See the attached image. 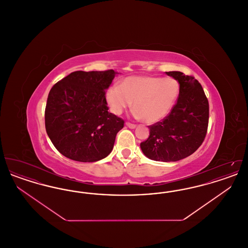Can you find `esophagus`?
Returning a JSON list of instances; mask_svg holds the SVG:
<instances>
[{"label": "esophagus", "instance_id": "1", "mask_svg": "<svg viewBox=\"0 0 248 248\" xmlns=\"http://www.w3.org/2000/svg\"><path fill=\"white\" fill-rule=\"evenodd\" d=\"M129 128H135L136 127V124H132V123H130V122H126V124H125Z\"/></svg>", "mask_w": 248, "mask_h": 248}]
</instances>
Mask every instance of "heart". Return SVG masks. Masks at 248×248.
<instances>
[{"mask_svg":"<svg viewBox=\"0 0 248 248\" xmlns=\"http://www.w3.org/2000/svg\"><path fill=\"white\" fill-rule=\"evenodd\" d=\"M179 84L173 78L130 76L110 86L106 99L111 111L120 115L133 103L134 114L147 124L165 118L177 103Z\"/></svg>","mask_w":248,"mask_h":248,"instance_id":"b5f03b06","label":"heart"}]
</instances>
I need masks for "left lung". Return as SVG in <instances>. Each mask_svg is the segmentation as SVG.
<instances>
[{
  "label": "left lung",
  "instance_id": "left-lung-1",
  "mask_svg": "<svg viewBox=\"0 0 248 248\" xmlns=\"http://www.w3.org/2000/svg\"><path fill=\"white\" fill-rule=\"evenodd\" d=\"M179 83L177 103L165 118L150 125V136L140 143L143 154L154 161L176 162L193 154L204 140L209 103L201 83L191 75L168 71Z\"/></svg>",
  "mask_w": 248,
  "mask_h": 248
}]
</instances>
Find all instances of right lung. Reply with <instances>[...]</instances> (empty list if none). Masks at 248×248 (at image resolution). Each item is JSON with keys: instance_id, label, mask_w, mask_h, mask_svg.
<instances>
[{"instance_id": "1", "label": "right lung", "mask_w": 248, "mask_h": 248, "mask_svg": "<svg viewBox=\"0 0 248 248\" xmlns=\"http://www.w3.org/2000/svg\"><path fill=\"white\" fill-rule=\"evenodd\" d=\"M116 72L74 71L55 83L45 111L50 140L65 157L91 163L107 157L124 121L108 111L106 89Z\"/></svg>"}]
</instances>
